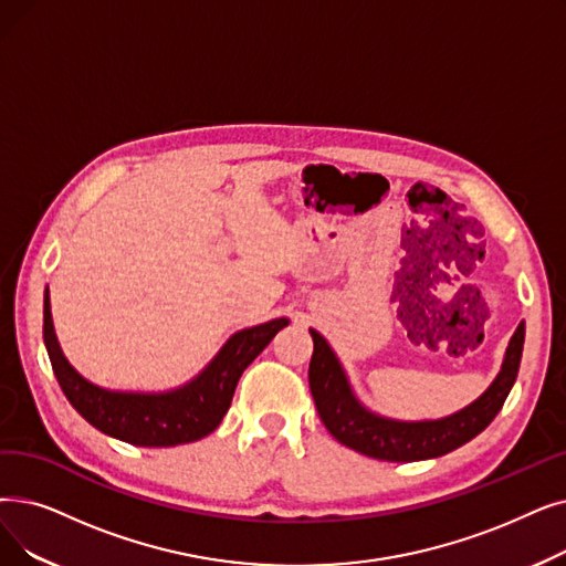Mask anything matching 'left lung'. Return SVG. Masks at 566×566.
I'll return each instance as SVG.
<instances>
[{
    "label": "left lung",
    "instance_id": "obj_1",
    "mask_svg": "<svg viewBox=\"0 0 566 566\" xmlns=\"http://www.w3.org/2000/svg\"><path fill=\"white\" fill-rule=\"evenodd\" d=\"M314 352L310 360V390L326 430L363 455L390 462H413L444 455L483 432L500 413L509 390L518 377L525 324L515 328L502 370L488 390L470 407L437 421H392L365 409L349 386L347 375L331 344L310 328Z\"/></svg>",
    "mask_w": 566,
    "mask_h": 566
}]
</instances>
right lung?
Here are the masks:
<instances>
[{
  "mask_svg": "<svg viewBox=\"0 0 566 566\" xmlns=\"http://www.w3.org/2000/svg\"><path fill=\"white\" fill-rule=\"evenodd\" d=\"M289 318L238 331L206 370L189 384L166 392H119L94 386L64 358L53 328L51 298L43 296V342L66 400L83 419L134 447H178L210 434L231 407L240 375Z\"/></svg>",
  "mask_w": 566,
  "mask_h": 566,
  "instance_id": "obj_1",
  "label": "right lung"
}]
</instances>
